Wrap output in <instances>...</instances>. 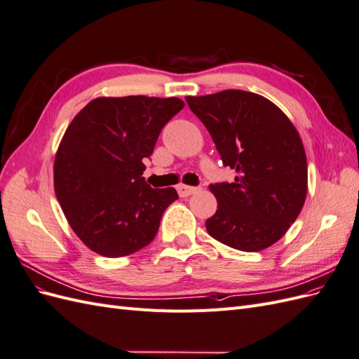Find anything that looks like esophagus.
Returning <instances> with one entry per match:
<instances>
[{"label":"esophagus","instance_id":"34e87169","mask_svg":"<svg viewBox=\"0 0 359 359\" xmlns=\"http://www.w3.org/2000/svg\"><path fill=\"white\" fill-rule=\"evenodd\" d=\"M178 190V194L181 198H187L190 196V194L196 193L198 191V187H191V186H184V184H180V186L177 187Z\"/></svg>","mask_w":359,"mask_h":359}]
</instances>
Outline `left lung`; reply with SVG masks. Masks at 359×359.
<instances>
[{
  "label": "left lung",
  "mask_w": 359,
  "mask_h": 359,
  "mask_svg": "<svg viewBox=\"0 0 359 359\" xmlns=\"http://www.w3.org/2000/svg\"><path fill=\"white\" fill-rule=\"evenodd\" d=\"M208 130L233 182L211 184L217 211L205 222L214 238L241 252L277 243L307 196V157L290 119L265 97L226 90L186 97Z\"/></svg>",
  "instance_id": "left-lung-1"
}]
</instances>
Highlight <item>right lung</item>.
I'll return each mask as SVG.
<instances>
[{
	"label": "right lung",
	"instance_id": "obj_1",
	"mask_svg": "<svg viewBox=\"0 0 359 359\" xmlns=\"http://www.w3.org/2000/svg\"><path fill=\"white\" fill-rule=\"evenodd\" d=\"M182 107L177 97H99L73 118L57 151L53 184L70 227L93 252L121 257L154 240L178 193L149 187L144 158Z\"/></svg>",
	"mask_w": 359,
	"mask_h": 359
}]
</instances>
